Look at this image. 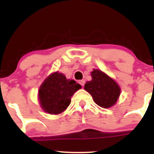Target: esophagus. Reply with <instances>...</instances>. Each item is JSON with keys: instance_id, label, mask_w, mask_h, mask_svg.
Wrapping results in <instances>:
<instances>
[{"instance_id": "1", "label": "esophagus", "mask_w": 154, "mask_h": 154, "mask_svg": "<svg viewBox=\"0 0 154 154\" xmlns=\"http://www.w3.org/2000/svg\"><path fill=\"white\" fill-rule=\"evenodd\" d=\"M79 83H80V84L82 86H84V84H85V80H80V81H79Z\"/></svg>"}]
</instances>
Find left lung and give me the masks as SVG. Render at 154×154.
Listing matches in <instances>:
<instances>
[{
	"mask_svg": "<svg viewBox=\"0 0 154 154\" xmlns=\"http://www.w3.org/2000/svg\"><path fill=\"white\" fill-rule=\"evenodd\" d=\"M91 76V80L86 82L84 89L92 96L94 103L105 109L114 106L121 94L119 84L99 69L93 70Z\"/></svg>",
	"mask_w": 154,
	"mask_h": 154,
	"instance_id": "obj_1",
	"label": "left lung"
}]
</instances>
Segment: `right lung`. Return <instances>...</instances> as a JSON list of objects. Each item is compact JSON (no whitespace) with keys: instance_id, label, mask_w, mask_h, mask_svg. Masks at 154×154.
<instances>
[{"instance_id":"obj_1","label":"right lung","mask_w":154,"mask_h":154,"mask_svg":"<svg viewBox=\"0 0 154 154\" xmlns=\"http://www.w3.org/2000/svg\"><path fill=\"white\" fill-rule=\"evenodd\" d=\"M81 86L74 80L67 79L58 71L52 73L44 80L38 93L40 106L45 112L58 115L63 112L71 101V97Z\"/></svg>"}]
</instances>
